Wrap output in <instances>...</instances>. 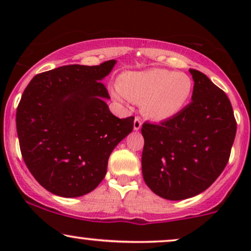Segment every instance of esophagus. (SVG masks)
Returning <instances> with one entry per match:
<instances>
[{
    "label": "esophagus",
    "mask_w": 251,
    "mask_h": 251,
    "mask_svg": "<svg viewBox=\"0 0 251 251\" xmlns=\"http://www.w3.org/2000/svg\"><path fill=\"white\" fill-rule=\"evenodd\" d=\"M140 128H142V120H140V118H136L135 121H133V129L139 130Z\"/></svg>",
    "instance_id": "34e87169"
}]
</instances>
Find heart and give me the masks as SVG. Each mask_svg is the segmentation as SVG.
<instances>
[{
    "mask_svg": "<svg viewBox=\"0 0 251 251\" xmlns=\"http://www.w3.org/2000/svg\"><path fill=\"white\" fill-rule=\"evenodd\" d=\"M193 94V82L185 73L151 68L126 72L119 77L113 96L121 102H140L146 118L164 121L186 107Z\"/></svg>",
    "mask_w": 251,
    "mask_h": 251,
    "instance_id": "1",
    "label": "heart"
}]
</instances>
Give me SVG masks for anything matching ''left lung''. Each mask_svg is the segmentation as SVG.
I'll list each match as a JSON object with an SVG mask.
<instances>
[{"label":"left lung","mask_w":251,"mask_h":251,"mask_svg":"<svg viewBox=\"0 0 251 251\" xmlns=\"http://www.w3.org/2000/svg\"><path fill=\"white\" fill-rule=\"evenodd\" d=\"M192 101L173 119L142 126V171L147 186L167 200L207 190L228 162L236 133L231 101L207 75L190 70Z\"/></svg>","instance_id":"1"}]
</instances>
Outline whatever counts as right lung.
I'll return each instance as SVG.
<instances>
[{"label": "right lung", "mask_w": 251, "mask_h": 251, "mask_svg": "<svg viewBox=\"0 0 251 251\" xmlns=\"http://www.w3.org/2000/svg\"><path fill=\"white\" fill-rule=\"evenodd\" d=\"M116 60L98 66L67 65L37 74L22 96L16 123L20 151L41 186L77 198L104 179L108 157L133 129V116L109 111L101 80Z\"/></svg>", "instance_id": "1"}]
</instances>
